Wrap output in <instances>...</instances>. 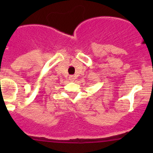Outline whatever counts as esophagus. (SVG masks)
<instances>
[{
  "label": "esophagus",
  "instance_id": "1",
  "mask_svg": "<svg viewBox=\"0 0 153 153\" xmlns=\"http://www.w3.org/2000/svg\"><path fill=\"white\" fill-rule=\"evenodd\" d=\"M69 81H75V76H74V75H70V76L69 77Z\"/></svg>",
  "mask_w": 153,
  "mask_h": 153
}]
</instances>
